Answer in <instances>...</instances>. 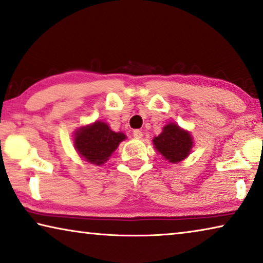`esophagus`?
Masks as SVG:
<instances>
[{
  "label": "esophagus",
  "instance_id": "34e87169",
  "mask_svg": "<svg viewBox=\"0 0 263 263\" xmlns=\"http://www.w3.org/2000/svg\"><path fill=\"white\" fill-rule=\"evenodd\" d=\"M133 137H135L136 139H141L143 138V132L140 130H135L133 131Z\"/></svg>",
  "mask_w": 263,
  "mask_h": 263
}]
</instances>
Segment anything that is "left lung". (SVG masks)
<instances>
[{
    "instance_id": "left-lung-1",
    "label": "left lung",
    "mask_w": 263,
    "mask_h": 263,
    "mask_svg": "<svg viewBox=\"0 0 263 263\" xmlns=\"http://www.w3.org/2000/svg\"><path fill=\"white\" fill-rule=\"evenodd\" d=\"M153 145L166 160L177 164L189 157L193 147V139L189 131L177 124L170 123L165 125L159 136L154 137Z\"/></svg>"
}]
</instances>
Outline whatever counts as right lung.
Masks as SVG:
<instances>
[{"label": "right lung", "mask_w": 263, "mask_h": 263, "mask_svg": "<svg viewBox=\"0 0 263 263\" xmlns=\"http://www.w3.org/2000/svg\"><path fill=\"white\" fill-rule=\"evenodd\" d=\"M125 138L123 132L112 131L106 123L97 120L74 132L73 145L85 161L101 166Z\"/></svg>", "instance_id": "1"}]
</instances>
